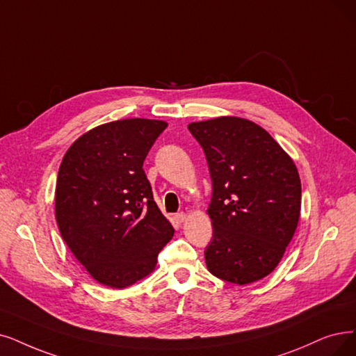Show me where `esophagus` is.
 <instances>
[{"label": "esophagus", "mask_w": 356, "mask_h": 356, "mask_svg": "<svg viewBox=\"0 0 356 356\" xmlns=\"http://www.w3.org/2000/svg\"><path fill=\"white\" fill-rule=\"evenodd\" d=\"M187 219V215L186 213H178V215H175V220H177V223H182L184 220Z\"/></svg>", "instance_id": "esophagus-1"}]
</instances>
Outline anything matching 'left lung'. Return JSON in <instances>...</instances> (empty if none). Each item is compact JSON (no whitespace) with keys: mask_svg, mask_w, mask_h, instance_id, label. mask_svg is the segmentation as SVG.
<instances>
[{"mask_svg":"<svg viewBox=\"0 0 356 356\" xmlns=\"http://www.w3.org/2000/svg\"><path fill=\"white\" fill-rule=\"evenodd\" d=\"M204 150L213 239L204 257L216 277L248 285L280 263L301 216V179L263 127L239 117L188 124Z\"/></svg>","mask_w":356,"mask_h":356,"instance_id":"1","label":"left lung"}]
</instances>
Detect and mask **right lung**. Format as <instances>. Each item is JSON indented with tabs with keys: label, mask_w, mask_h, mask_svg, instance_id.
I'll use <instances>...</instances> for the list:
<instances>
[{
	"label": "right lung",
	"mask_w": 356,
	"mask_h": 356,
	"mask_svg": "<svg viewBox=\"0 0 356 356\" xmlns=\"http://www.w3.org/2000/svg\"><path fill=\"white\" fill-rule=\"evenodd\" d=\"M166 127L147 118L97 125L70 146L60 165L56 225L77 261L104 286L124 289L149 276L174 236L143 170Z\"/></svg>",
	"instance_id": "1"
}]
</instances>
